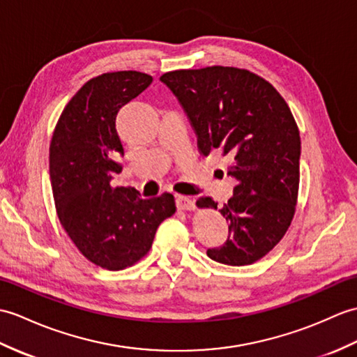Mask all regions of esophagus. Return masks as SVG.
I'll list each match as a JSON object with an SVG mask.
<instances>
[{"instance_id": "1", "label": "esophagus", "mask_w": 357, "mask_h": 357, "mask_svg": "<svg viewBox=\"0 0 357 357\" xmlns=\"http://www.w3.org/2000/svg\"><path fill=\"white\" fill-rule=\"evenodd\" d=\"M176 206L179 210H185V211H192L195 210V201L193 199H190L188 196H181L176 195Z\"/></svg>"}]
</instances>
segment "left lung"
I'll list each match as a JSON object with an SVG mask.
<instances>
[{
	"instance_id": "obj_1",
	"label": "left lung",
	"mask_w": 357,
	"mask_h": 357,
	"mask_svg": "<svg viewBox=\"0 0 357 357\" xmlns=\"http://www.w3.org/2000/svg\"><path fill=\"white\" fill-rule=\"evenodd\" d=\"M160 80L185 111L199 152L228 156V175L237 181L219 210L229 236L206 255L229 266L252 264L283 238L295 214L301 139L291 109L268 80L234 66L176 70ZM196 205L218 210L211 197Z\"/></svg>"
}]
</instances>
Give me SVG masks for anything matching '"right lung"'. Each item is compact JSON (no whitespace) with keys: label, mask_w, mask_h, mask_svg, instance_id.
Instances as JSON below:
<instances>
[{"label":"right lung","mask_w":357,"mask_h":357,"mask_svg":"<svg viewBox=\"0 0 357 357\" xmlns=\"http://www.w3.org/2000/svg\"><path fill=\"white\" fill-rule=\"evenodd\" d=\"M139 71L88 80L65 106L50 144V181L61 225L86 259L107 271L135 264L152 248L160 223L176 211L175 197L141 199L112 187L123 144L115 128L121 107L152 84Z\"/></svg>","instance_id":"add662e5"}]
</instances>
